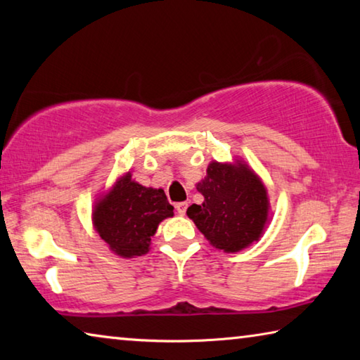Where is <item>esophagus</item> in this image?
<instances>
[{"label": "esophagus", "mask_w": 360, "mask_h": 360, "mask_svg": "<svg viewBox=\"0 0 360 360\" xmlns=\"http://www.w3.org/2000/svg\"><path fill=\"white\" fill-rule=\"evenodd\" d=\"M176 211H178L179 216H184L186 211H187V202H181V203H176Z\"/></svg>", "instance_id": "1"}]
</instances>
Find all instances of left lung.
<instances>
[{"mask_svg":"<svg viewBox=\"0 0 360 360\" xmlns=\"http://www.w3.org/2000/svg\"><path fill=\"white\" fill-rule=\"evenodd\" d=\"M202 205L187 208V216L212 248L240 252L264 235L270 222V198L259 174L243 160H212L197 182Z\"/></svg>","mask_w":360,"mask_h":360,"instance_id":"8db88e82","label":"left lung"}]
</instances>
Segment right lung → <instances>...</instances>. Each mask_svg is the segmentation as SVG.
Wrapping results in <instances>:
<instances>
[{"label":"right lung","mask_w":360,"mask_h":360,"mask_svg":"<svg viewBox=\"0 0 360 360\" xmlns=\"http://www.w3.org/2000/svg\"><path fill=\"white\" fill-rule=\"evenodd\" d=\"M173 210L163 188L141 186L127 172L96 198L92 224L109 251L133 259L149 252L158 224L173 217Z\"/></svg>","instance_id":"add662e5"}]
</instances>
